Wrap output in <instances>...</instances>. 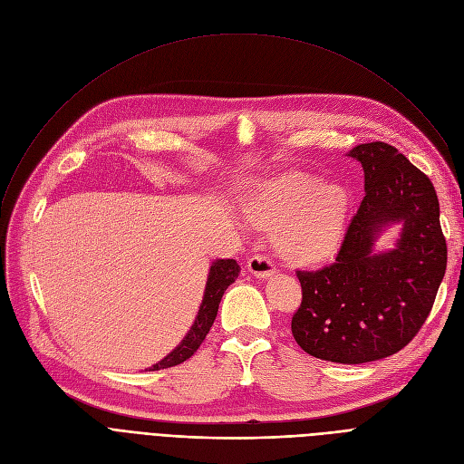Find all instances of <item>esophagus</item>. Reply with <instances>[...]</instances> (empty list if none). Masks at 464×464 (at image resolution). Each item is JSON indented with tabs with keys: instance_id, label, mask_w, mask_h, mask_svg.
Returning <instances> with one entry per match:
<instances>
[{
	"instance_id": "1",
	"label": "esophagus",
	"mask_w": 464,
	"mask_h": 464,
	"mask_svg": "<svg viewBox=\"0 0 464 464\" xmlns=\"http://www.w3.org/2000/svg\"><path fill=\"white\" fill-rule=\"evenodd\" d=\"M248 271L257 278H269L276 273V265L271 257L256 254L248 259Z\"/></svg>"
}]
</instances>
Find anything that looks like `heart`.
Instances as JSON below:
<instances>
[{"label":"heart","instance_id":"obj_1","mask_svg":"<svg viewBox=\"0 0 464 464\" xmlns=\"http://www.w3.org/2000/svg\"><path fill=\"white\" fill-rule=\"evenodd\" d=\"M246 212L257 226L282 224L278 248L287 259L315 263L331 256L343 238L348 195L320 177L289 173L261 186Z\"/></svg>","mask_w":464,"mask_h":464}]
</instances>
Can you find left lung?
I'll return each instance as SVG.
<instances>
[{"label": "left lung", "mask_w": 464, "mask_h": 464, "mask_svg": "<svg viewBox=\"0 0 464 464\" xmlns=\"http://www.w3.org/2000/svg\"><path fill=\"white\" fill-rule=\"evenodd\" d=\"M364 170V198L334 263L297 271L303 301L291 318L310 355L344 364L401 352L418 334L446 275L448 246L432 182L387 142L350 150ZM401 223L393 251L374 253L375 237Z\"/></svg>", "instance_id": "obj_1"}]
</instances>
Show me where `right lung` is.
<instances>
[{"mask_svg":"<svg viewBox=\"0 0 464 464\" xmlns=\"http://www.w3.org/2000/svg\"><path fill=\"white\" fill-rule=\"evenodd\" d=\"M238 273H240V266L235 259H216L210 265V273H208L205 295H203L201 308L198 312V318H195L191 329L188 331L182 343L167 357H163L160 362L152 364L150 371H161V369L175 367V364L184 362L186 359H189L195 352L199 350V346L203 344V340L207 338V334L216 320L218 306H219V301H222V297H224V291L237 280Z\"/></svg>","mask_w":464,"mask_h":464,"instance_id":"1","label":"right lung"}]
</instances>
